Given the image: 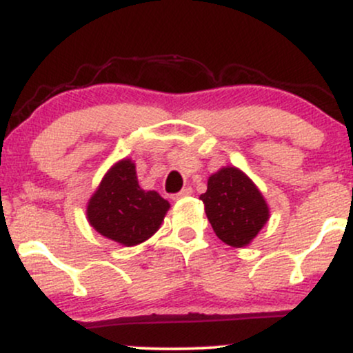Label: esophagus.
Here are the masks:
<instances>
[{"label": "esophagus", "instance_id": "obj_1", "mask_svg": "<svg viewBox=\"0 0 353 353\" xmlns=\"http://www.w3.org/2000/svg\"><path fill=\"white\" fill-rule=\"evenodd\" d=\"M189 196H192V189L190 188H185V189H182L181 192H177L176 196L172 197V199H185V197H189Z\"/></svg>", "mask_w": 353, "mask_h": 353}]
</instances>
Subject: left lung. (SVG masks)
Returning <instances> with one entry per match:
<instances>
[{
    "mask_svg": "<svg viewBox=\"0 0 353 353\" xmlns=\"http://www.w3.org/2000/svg\"><path fill=\"white\" fill-rule=\"evenodd\" d=\"M199 199L216 236L236 249L249 245L270 217L262 192L236 165L210 174L208 190Z\"/></svg>",
    "mask_w": 353,
    "mask_h": 353,
    "instance_id": "obj_1",
    "label": "left lung"
}]
</instances>
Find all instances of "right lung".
I'll return each instance as SVG.
<instances>
[{
	"instance_id": "1",
	"label": "right lung",
	"mask_w": 353,
	"mask_h": 353,
	"mask_svg": "<svg viewBox=\"0 0 353 353\" xmlns=\"http://www.w3.org/2000/svg\"><path fill=\"white\" fill-rule=\"evenodd\" d=\"M169 208L171 204L159 192L141 188L134 161L124 157L104 174L88 201L86 216L101 236L132 247L159 230Z\"/></svg>"
}]
</instances>
